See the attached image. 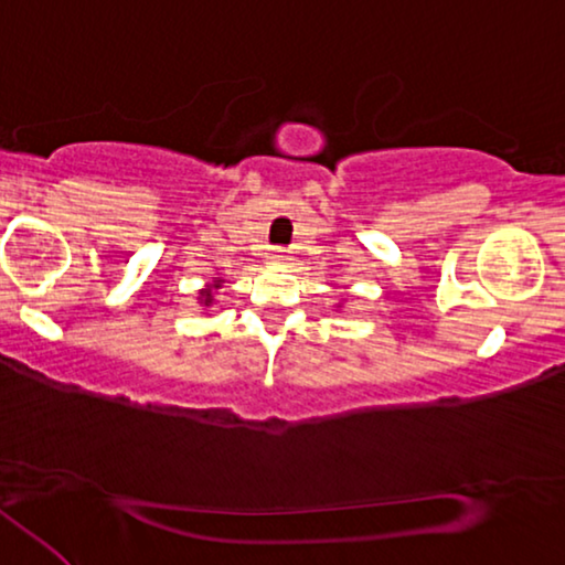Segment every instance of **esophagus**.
Segmentation results:
<instances>
[{
  "instance_id": "34e87169",
  "label": "esophagus",
  "mask_w": 565,
  "mask_h": 565,
  "mask_svg": "<svg viewBox=\"0 0 565 565\" xmlns=\"http://www.w3.org/2000/svg\"><path fill=\"white\" fill-rule=\"evenodd\" d=\"M273 259H275V263H285V259H288V253H285V249H275Z\"/></svg>"
}]
</instances>
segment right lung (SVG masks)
Returning <instances> with one entry per match:
<instances>
[{
	"instance_id": "add662e5",
	"label": "right lung",
	"mask_w": 565,
	"mask_h": 565,
	"mask_svg": "<svg viewBox=\"0 0 565 565\" xmlns=\"http://www.w3.org/2000/svg\"><path fill=\"white\" fill-rule=\"evenodd\" d=\"M214 288H222L220 277H216V280H214L212 285H206V288H204L202 292H199V302H202V306H206V308L212 306V302H214Z\"/></svg>"
}]
</instances>
